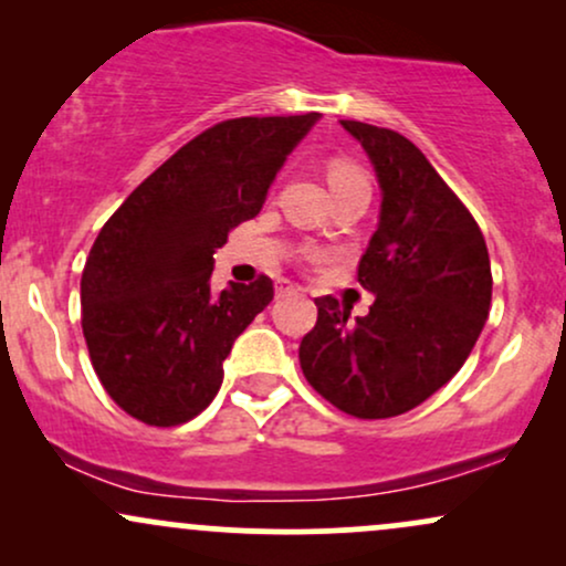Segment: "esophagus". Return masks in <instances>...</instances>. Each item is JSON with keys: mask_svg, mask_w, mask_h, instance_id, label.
Returning <instances> with one entry per match:
<instances>
[{"mask_svg": "<svg viewBox=\"0 0 566 566\" xmlns=\"http://www.w3.org/2000/svg\"><path fill=\"white\" fill-rule=\"evenodd\" d=\"M301 292V287L297 284L287 282V279H279L276 282V297H284V295H297Z\"/></svg>", "mask_w": 566, "mask_h": 566, "instance_id": "1", "label": "esophagus"}]
</instances>
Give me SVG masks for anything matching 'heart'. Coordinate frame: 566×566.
<instances>
[{
    "label": "heart",
    "instance_id": "obj_1",
    "mask_svg": "<svg viewBox=\"0 0 566 566\" xmlns=\"http://www.w3.org/2000/svg\"><path fill=\"white\" fill-rule=\"evenodd\" d=\"M356 180H365V175L356 170L354 165H348V161H335V165L329 167V186L333 188L356 184Z\"/></svg>",
    "mask_w": 566,
    "mask_h": 566
}]
</instances>
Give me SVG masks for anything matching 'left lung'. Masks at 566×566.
I'll return each mask as SVG.
<instances>
[{"label": "left lung", "mask_w": 566, "mask_h": 566, "mask_svg": "<svg viewBox=\"0 0 566 566\" xmlns=\"http://www.w3.org/2000/svg\"><path fill=\"white\" fill-rule=\"evenodd\" d=\"M373 161L378 229L359 261L367 316L319 297L301 343L305 380L354 418H394L437 394L469 359L492 301L476 220L420 148L394 129L343 119Z\"/></svg>", "instance_id": "obj_1"}]
</instances>
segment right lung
<instances>
[{"label":"right lung","instance_id":"right-lung-1","mask_svg":"<svg viewBox=\"0 0 566 566\" xmlns=\"http://www.w3.org/2000/svg\"><path fill=\"white\" fill-rule=\"evenodd\" d=\"M319 114L242 116L186 143L97 233L82 274V329L108 396L148 426H180L216 399L223 361L274 284L212 292V255L261 212Z\"/></svg>","mask_w":566,"mask_h":566}]
</instances>
